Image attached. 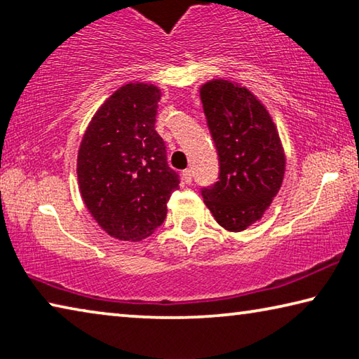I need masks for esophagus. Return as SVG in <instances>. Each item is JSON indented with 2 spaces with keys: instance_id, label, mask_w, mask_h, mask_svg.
<instances>
[{
  "instance_id": "obj_1",
  "label": "esophagus",
  "mask_w": 359,
  "mask_h": 359,
  "mask_svg": "<svg viewBox=\"0 0 359 359\" xmlns=\"http://www.w3.org/2000/svg\"><path fill=\"white\" fill-rule=\"evenodd\" d=\"M182 179H184L185 184L190 185L193 182V174H191V169H185L184 172H182Z\"/></svg>"
}]
</instances>
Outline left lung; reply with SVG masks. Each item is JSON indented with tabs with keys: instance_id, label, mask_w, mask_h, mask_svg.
I'll return each mask as SVG.
<instances>
[{
	"instance_id": "obj_1",
	"label": "left lung",
	"mask_w": 359,
	"mask_h": 359,
	"mask_svg": "<svg viewBox=\"0 0 359 359\" xmlns=\"http://www.w3.org/2000/svg\"><path fill=\"white\" fill-rule=\"evenodd\" d=\"M208 128L218 155V177L201 194L218 224L250 226L280 190L285 155L276 125L247 88L212 81L201 88Z\"/></svg>"
}]
</instances>
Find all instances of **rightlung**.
<instances>
[{"label": "right lung", "instance_id": "right-lung-1", "mask_svg": "<svg viewBox=\"0 0 359 359\" xmlns=\"http://www.w3.org/2000/svg\"><path fill=\"white\" fill-rule=\"evenodd\" d=\"M160 90L126 83L90 121L77 156L83 203L107 234L141 241L161 226L180 175L155 131Z\"/></svg>", "mask_w": 359, "mask_h": 359}]
</instances>
